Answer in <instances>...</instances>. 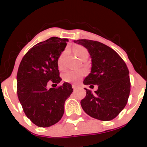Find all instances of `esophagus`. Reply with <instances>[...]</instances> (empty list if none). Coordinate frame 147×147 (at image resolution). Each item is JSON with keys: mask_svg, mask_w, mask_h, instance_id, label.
<instances>
[{"mask_svg": "<svg viewBox=\"0 0 147 147\" xmlns=\"http://www.w3.org/2000/svg\"><path fill=\"white\" fill-rule=\"evenodd\" d=\"M72 88L74 89V90H75V89H77V87L75 85H72Z\"/></svg>", "mask_w": 147, "mask_h": 147, "instance_id": "esophagus-1", "label": "esophagus"}]
</instances>
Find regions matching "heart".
Instances as JSON below:
<instances>
[{
	"label": "heart",
	"instance_id": "1",
	"mask_svg": "<svg viewBox=\"0 0 147 147\" xmlns=\"http://www.w3.org/2000/svg\"><path fill=\"white\" fill-rule=\"evenodd\" d=\"M73 50L76 55V56L78 57L79 59H80L84 54L88 53L86 49L84 48V47L80 46V45H77V46L74 47ZM65 54H66V51L63 52L58 59L57 64H58V67L59 70H62V69H63L64 68L63 59L64 57H65ZM82 76H83L82 72L78 71V70H70V71H68L66 73L64 74L63 79L65 82H77V80H79Z\"/></svg>",
	"mask_w": 147,
	"mask_h": 147
}]
</instances>
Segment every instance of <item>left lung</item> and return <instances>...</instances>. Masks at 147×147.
Segmentation results:
<instances>
[{"mask_svg":"<svg viewBox=\"0 0 147 147\" xmlns=\"http://www.w3.org/2000/svg\"><path fill=\"white\" fill-rule=\"evenodd\" d=\"M74 42L87 49L92 61L90 73L84 84L98 86L95 92L86 89V95L81 101L82 109L90 117L110 121L127 104L131 90L129 69L117 52L104 43L88 39Z\"/></svg>","mask_w":147,"mask_h":147,"instance_id":"left-lung-1","label":"left lung"}]
</instances>
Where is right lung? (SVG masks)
<instances>
[{
  "label": "right lung",
  "instance_id": "obj_1",
  "mask_svg": "<svg viewBox=\"0 0 147 147\" xmlns=\"http://www.w3.org/2000/svg\"><path fill=\"white\" fill-rule=\"evenodd\" d=\"M68 41L54 36L37 43L25 54L18 67V99L27 117L39 127L54 125L61 119L65 100L73 91L67 82L57 88H48L50 83L61 81L57 61Z\"/></svg>",
  "mask_w": 147,
  "mask_h": 147
}]
</instances>
